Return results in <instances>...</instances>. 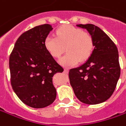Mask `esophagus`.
<instances>
[{"label": "esophagus", "instance_id": "34e87169", "mask_svg": "<svg viewBox=\"0 0 126 126\" xmlns=\"http://www.w3.org/2000/svg\"><path fill=\"white\" fill-rule=\"evenodd\" d=\"M68 72H69V69H64V73L67 74Z\"/></svg>", "mask_w": 126, "mask_h": 126}]
</instances>
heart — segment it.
<instances>
[{
    "mask_svg": "<svg viewBox=\"0 0 126 126\" xmlns=\"http://www.w3.org/2000/svg\"><path fill=\"white\" fill-rule=\"evenodd\" d=\"M46 50L58 58L66 48V53L59 62L64 66H71L79 61L86 60L94 48V39L89 32L72 25H64L56 31V37L47 36L44 41Z\"/></svg>",
    "mask_w": 126,
    "mask_h": 126,
    "instance_id": "heart-1",
    "label": "heart"
}]
</instances>
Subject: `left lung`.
Returning a JSON list of instances; mask_svg holds the SVG:
<instances>
[{"instance_id":"1","label":"left lung","mask_w":126,"mask_h":126,"mask_svg":"<svg viewBox=\"0 0 126 126\" xmlns=\"http://www.w3.org/2000/svg\"><path fill=\"white\" fill-rule=\"evenodd\" d=\"M76 26L93 36L94 50L83 64L69 70L70 84L81 102L99 104L111 96L120 77L118 49L98 27L92 24Z\"/></svg>"}]
</instances>
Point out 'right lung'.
<instances>
[{"mask_svg": "<svg viewBox=\"0 0 126 126\" xmlns=\"http://www.w3.org/2000/svg\"><path fill=\"white\" fill-rule=\"evenodd\" d=\"M52 30L51 25L43 24L23 33L10 56L12 89L22 102L33 108H43L55 101L52 77L64 71L44 46Z\"/></svg>", "mask_w": 126, "mask_h": 126, "instance_id": "obj_1", "label": "right lung"}]
</instances>
